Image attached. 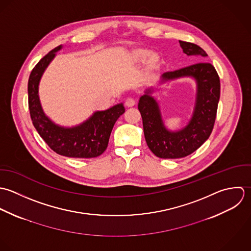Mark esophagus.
<instances>
[{"label": "esophagus", "instance_id": "34e87169", "mask_svg": "<svg viewBox=\"0 0 251 251\" xmlns=\"http://www.w3.org/2000/svg\"><path fill=\"white\" fill-rule=\"evenodd\" d=\"M135 104H136V101H135L134 99H132V98H129V99H127L126 101H125V105L127 107H133Z\"/></svg>", "mask_w": 251, "mask_h": 251}]
</instances>
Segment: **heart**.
<instances>
[{
  "label": "heart",
  "mask_w": 251,
  "mask_h": 251,
  "mask_svg": "<svg viewBox=\"0 0 251 251\" xmlns=\"http://www.w3.org/2000/svg\"><path fill=\"white\" fill-rule=\"evenodd\" d=\"M129 62L133 65H139L145 62V75L152 77L161 65V57L157 52H151L144 48H137L129 52Z\"/></svg>",
  "instance_id": "heart-1"
}]
</instances>
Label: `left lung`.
I'll return each instance as SVG.
<instances>
[{
    "mask_svg": "<svg viewBox=\"0 0 251 251\" xmlns=\"http://www.w3.org/2000/svg\"><path fill=\"white\" fill-rule=\"evenodd\" d=\"M179 45L187 56H200L201 61L207 56L197 45L182 41H179ZM183 77H190L196 83L193 113L183 128L172 131L166 127L160 103L152 95L154 89L147 90L139 100L138 108L143 117L147 144L159 158L176 159L193 153L208 139L213 129L220 98V80L214 67L210 63L201 62L165 73L159 86Z\"/></svg>",
    "mask_w": 251,
    "mask_h": 251,
    "instance_id": "8db88e82",
    "label": "left lung"
}]
</instances>
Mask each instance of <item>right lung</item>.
Here are the masks:
<instances>
[{
	"label": "right lung",
	"mask_w": 251,
	"mask_h": 251,
	"mask_svg": "<svg viewBox=\"0 0 251 251\" xmlns=\"http://www.w3.org/2000/svg\"><path fill=\"white\" fill-rule=\"evenodd\" d=\"M59 46L48 53L33 69L28 81V101L33 124L56 153L72 158H93L100 156L106 150L112 128L116 120L125 112L123 103H117L108 109L95 111L82 123L65 127L56 124L46 114L42 106L39 86L42 76L56 52L61 50Z\"/></svg>",
	"instance_id": "add662e5"
}]
</instances>
